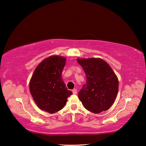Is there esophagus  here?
Here are the masks:
<instances>
[{
    "mask_svg": "<svg viewBox=\"0 0 146 146\" xmlns=\"http://www.w3.org/2000/svg\"><path fill=\"white\" fill-rule=\"evenodd\" d=\"M72 92L74 95H76V94L77 93V90H76V89H73V90H72Z\"/></svg>",
    "mask_w": 146,
    "mask_h": 146,
    "instance_id": "obj_1",
    "label": "esophagus"
}]
</instances>
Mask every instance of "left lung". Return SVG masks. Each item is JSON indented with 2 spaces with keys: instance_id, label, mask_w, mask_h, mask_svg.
<instances>
[{
  "instance_id": "1",
  "label": "left lung",
  "mask_w": 146,
  "mask_h": 146,
  "mask_svg": "<svg viewBox=\"0 0 146 146\" xmlns=\"http://www.w3.org/2000/svg\"><path fill=\"white\" fill-rule=\"evenodd\" d=\"M86 75V84L78 94L89 111L100 113L108 110L115 100L118 90L117 76L101 58L77 59Z\"/></svg>"
}]
</instances>
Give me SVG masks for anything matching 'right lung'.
I'll return each mask as SVG.
<instances>
[{"mask_svg":"<svg viewBox=\"0 0 146 146\" xmlns=\"http://www.w3.org/2000/svg\"><path fill=\"white\" fill-rule=\"evenodd\" d=\"M66 58L51 56L44 59L35 70L29 90L38 108L49 113L62 110L72 94L66 87L61 75Z\"/></svg>","mask_w":146,"mask_h":146,"instance_id":"add662e5","label":"right lung"}]
</instances>
